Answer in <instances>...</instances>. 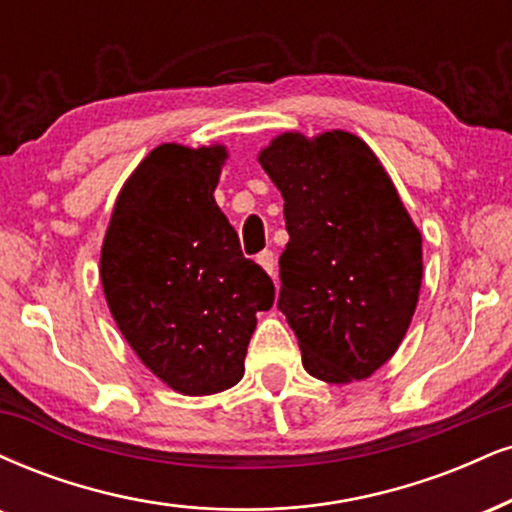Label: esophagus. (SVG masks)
Returning a JSON list of instances; mask_svg holds the SVG:
<instances>
[{
    "instance_id": "obj_1",
    "label": "esophagus",
    "mask_w": 512,
    "mask_h": 512,
    "mask_svg": "<svg viewBox=\"0 0 512 512\" xmlns=\"http://www.w3.org/2000/svg\"><path fill=\"white\" fill-rule=\"evenodd\" d=\"M257 264H260V267H262L264 272H267L269 276H274V267H276L274 252H269V250L260 252V255H257Z\"/></svg>"
}]
</instances>
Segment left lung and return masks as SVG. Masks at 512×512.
Wrapping results in <instances>:
<instances>
[{"label": "left lung", "instance_id": "obj_1", "mask_svg": "<svg viewBox=\"0 0 512 512\" xmlns=\"http://www.w3.org/2000/svg\"><path fill=\"white\" fill-rule=\"evenodd\" d=\"M281 190L279 310L307 374L372 377L403 343L422 286V233L365 140L286 131L257 155Z\"/></svg>", "mask_w": 512, "mask_h": 512}]
</instances>
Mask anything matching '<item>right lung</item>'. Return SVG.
<instances>
[{
	"label": "right lung",
	"mask_w": 512,
	"mask_h": 512,
	"mask_svg": "<svg viewBox=\"0 0 512 512\" xmlns=\"http://www.w3.org/2000/svg\"><path fill=\"white\" fill-rule=\"evenodd\" d=\"M224 145H157L126 178L100 252L116 326L140 362L183 396L236 386L274 283L240 252L217 188Z\"/></svg>",
	"instance_id": "1"
}]
</instances>
